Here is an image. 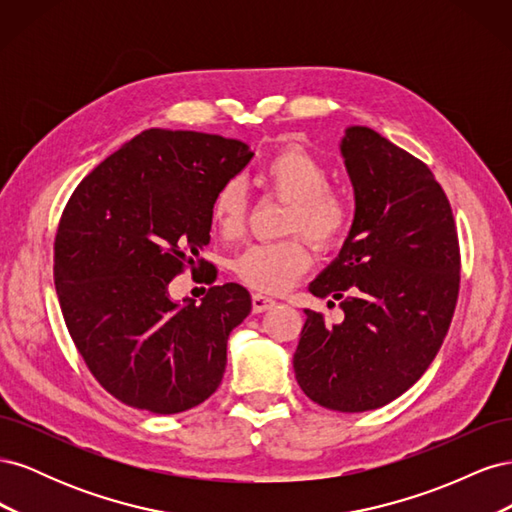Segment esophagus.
<instances>
[{"label":"esophagus","mask_w":512,"mask_h":512,"mask_svg":"<svg viewBox=\"0 0 512 512\" xmlns=\"http://www.w3.org/2000/svg\"><path fill=\"white\" fill-rule=\"evenodd\" d=\"M275 305V301L271 297H265V294H254L252 297V309L254 314H262L267 312V309H271Z\"/></svg>","instance_id":"obj_1"}]
</instances>
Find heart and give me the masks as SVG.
<instances>
[{
    "instance_id": "b5f03b06",
    "label": "heart",
    "mask_w": 512,
    "mask_h": 512,
    "mask_svg": "<svg viewBox=\"0 0 512 512\" xmlns=\"http://www.w3.org/2000/svg\"><path fill=\"white\" fill-rule=\"evenodd\" d=\"M269 188L290 200L286 232L305 235L318 247H331L346 235L352 211L342 192L329 188V168L301 147H286L260 170ZM211 220L224 239L239 237L247 220V198L239 179L220 185L211 200ZM309 267V247L301 237L256 243L243 250L232 269L258 292H284Z\"/></svg>"
}]
</instances>
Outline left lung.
<instances>
[{
    "mask_svg": "<svg viewBox=\"0 0 512 512\" xmlns=\"http://www.w3.org/2000/svg\"><path fill=\"white\" fill-rule=\"evenodd\" d=\"M339 149L354 222L309 292L342 301L344 320L305 309L292 365L318 406L365 412L406 393L436 359L457 305L459 239L427 164L365 126L348 128Z\"/></svg>",
    "mask_w": 512,
    "mask_h": 512,
    "instance_id": "8db88e82",
    "label": "left lung"
}]
</instances>
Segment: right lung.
Listing matches in <instances>:
<instances>
[{
	"mask_svg": "<svg viewBox=\"0 0 512 512\" xmlns=\"http://www.w3.org/2000/svg\"><path fill=\"white\" fill-rule=\"evenodd\" d=\"M252 158L235 138L151 128L91 170L61 213V314L91 374L126 406L177 414L220 386L250 292L224 284L200 303H177L168 284L185 267H209L200 250L211 239V200Z\"/></svg>",
	"mask_w": 512,
	"mask_h": 512,
	"instance_id": "1",
	"label": "right lung"
}]
</instances>
